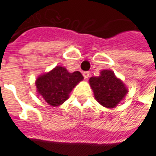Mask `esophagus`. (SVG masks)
Listing matches in <instances>:
<instances>
[{"instance_id": "1", "label": "esophagus", "mask_w": 156, "mask_h": 156, "mask_svg": "<svg viewBox=\"0 0 156 156\" xmlns=\"http://www.w3.org/2000/svg\"><path fill=\"white\" fill-rule=\"evenodd\" d=\"M83 77H84L85 79H87V78L89 77V72H87V71L83 72Z\"/></svg>"}]
</instances>
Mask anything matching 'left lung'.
<instances>
[{"instance_id": "obj_1", "label": "left lung", "mask_w": 156, "mask_h": 156, "mask_svg": "<svg viewBox=\"0 0 156 156\" xmlns=\"http://www.w3.org/2000/svg\"><path fill=\"white\" fill-rule=\"evenodd\" d=\"M94 97L106 108H115L128 92L122 81L117 79L111 70H103L101 75L89 79Z\"/></svg>"}]
</instances>
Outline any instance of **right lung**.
Listing matches in <instances>:
<instances>
[{
    "label": "right lung",
    "instance_id": "add662e5",
    "mask_svg": "<svg viewBox=\"0 0 156 156\" xmlns=\"http://www.w3.org/2000/svg\"><path fill=\"white\" fill-rule=\"evenodd\" d=\"M83 76L79 71L69 73L62 67H56L36 80L37 92L51 106L57 107L69 99V93Z\"/></svg>",
    "mask_w": 156,
    "mask_h": 156
}]
</instances>
